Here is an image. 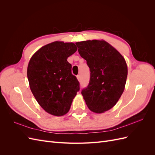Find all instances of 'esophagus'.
Returning <instances> with one entry per match:
<instances>
[{
    "label": "esophagus",
    "instance_id": "1",
    "mask_svg": "<svg viewBox=\"0 0 155 155\" xmlns=\"http://www.w3.org/2000/svg\"><path fill=\"white\" fill-rule=\"evenodd\" d=\"M77 79H78V81H80L81 80V76H80V75H78V76H77Z\"/></svg>",
    "mask_w": 155,
    "mask_h": 155
}]
</instances>
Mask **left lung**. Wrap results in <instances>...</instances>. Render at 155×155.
Masks as SVG:
<instances>
[{
  "mask_svg": "<svg viewBox=\"0 0 155 155\" xmlns=\"http://www.w3.org/2000/svg\"><path fill=\"white\" fill-rule=\"evenodd\" d=\"M91 71L88 87L81 92L88 109L97 114L112 109L122 94L127 77V65L119 51L104 40L76 43Z\"/></svg>",
  "mask_w": 155,
  "mask_h": 155,
  "instance_id": "1",
  "label": "left lung"
}]
</instances>
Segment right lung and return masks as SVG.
Wrapping results in <instances>:
<instances>
[{
	"instance_id": "obj_1",
	"label": "right lung",
	"mask_w": 155,
	"mask_h": 155,
	"mask_svg": "<svg viewBox=\"0 0 155 155\" xmlns=\"http://www.w3.org/2000/svg\"><path fill=\"white\" fill-rule=\"evenodd\" d=\"M76 45L54 41L31 56L27 68L30 90L39 105L55 116L66 114L79 90L67 59L77 51Z\"/></svg>"
}]
</instances>
